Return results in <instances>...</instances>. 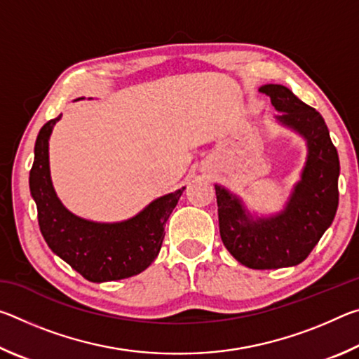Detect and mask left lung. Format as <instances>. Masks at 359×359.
Wrapping results in <instances>:
<instances>
[{
    "label": "left lung",
    "mask_w": 359,
    "mask_h": 359,
    "mask_svg": "<svg viewBox=\"0 0 359 359\" xmlns=\"http://www.w3.org/2000/svg\"><path fill=\"white\" fill-rule=\"evenodd\" d=\"M261 93L282 114L277 120L306 137L309 155L301 182L287 208L276 217L257 218L238 198L215 185L220 236L228 252L252 269H278L302 263L331 226L339 205V155L318 111L283 85H263Z\"/></svg>",
    "instance_id": "1"
}]
</instances>
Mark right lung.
Segmentation results:
<instances>
[{
    "label": "right lung",
    "instance_id": "obj_1",
    "mask_svg": "<svg viewBox=\"0 0 359 359\" xmlns=\"http://www.w3.org/2000/svg\"><path fill=\"white\" fill-rule=\"evenodd\" d=\"M62 115L42 126L34 145L29 190L47 245L90 282L137 276L154 263L165 239L169 215L185 187L155 199L141 214L121 223H95L71 214L53 191L48 171V137Z\"/></svg>",
    "mask_w": 359,
    "mask_h": 359
}]
</instances>
